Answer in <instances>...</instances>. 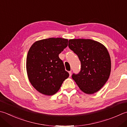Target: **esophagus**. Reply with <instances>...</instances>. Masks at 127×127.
I'll return each mask as SVG.
<instances>
[{
  "instance_id": "1",
  "label": "esophagus",
  "mask_w": 127,
  "mask_h": 127,
  "mask_svg": "<svg viewBox=\"0 0 127 127\" xmlns=\"http://www.w3.org/2000/svg\"><path fill=\"white\" fill-rule=\"evenodd\" d=\"M69 75H70V76L71 75V71H69Z\"/></svg>"
}]
</instances>
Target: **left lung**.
<instances>
[{
  "mask_svg": "<svg viewBox=\"0 0 127 127\" xmlns=\"http://www.w3.org/2000/svg\"><path fill=\"white\" fill-rule=\"evenodd\" d=\"M68 46L81 62L80 72L72 75L79 88L87 94L100 90L111 73V62L107 49L100 42L90 39H70Z\"/></svg>",
  "mask_w": 127,
  "mask_h": 127,
  "instance_id": "obj_1",
  "label": "left lung"
}]
</instances>
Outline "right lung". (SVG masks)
Listing matches in <instances>:
<instances>
[{
  "mask_svg": "<svg viewBox=\"0 0 127 127\" xmlns=\"http://www.w3.org/2000/svg\"><path fill=\"white\" fill-rule=\"evenodd\" d=\"M68 40L49 38L32 44L27 56L26 70L31 85L39 93L53 95L69 76L59 54L68 46Z\"/></svg>",
  "mask_w": 127,
  "mask_h": 127,
  "instance_id": "add662e5",
  "label": "right lung"
}]
</instances>
